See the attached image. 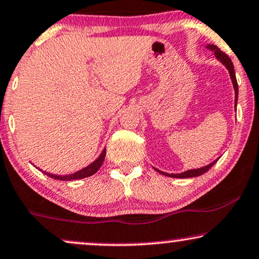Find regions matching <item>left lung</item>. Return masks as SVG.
Here are the masks:
<instances>
[{"instance_id": "left-lung-1", "label": "left lung", "mask_w": 259, "mask_h": 259, "mask_svg": "<svg viewBox=\"0 0 259 259\" xmlns=\"http://www.w3.org/2000/svg\"><path fill=\"white\" fill-rule=\"evenodd\" d=\"M206 48L208 49V51L213 52L214 57H216L217 60H219L220 62H222L224 66H226L227 70H228L230 79H232L233 87H234V92H235L234 106H235V111H236V104H238V94H239V87H238V82H236L234 65H233V62H232V60H230V58L228 57V55L224 54L223 52H221L220 49L217 48V47L214 46V45H207ZM217 160H219V158H217L216 160H213L212 163H210L208 165H205V166H202V167H199V169L187 170V171H185V172H181V174H167V172H164V171H160V170L155 169V167H154V169L157 170L159 174H161V175L167 176V177H175V179H189V177H197V176L202 175V174H205V172H206V171L210 170L211 167H212L213 165L217 163Z\"/></svg>"}]
</instances>
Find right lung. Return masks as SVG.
Here are the masks:
<instances>
[{"mask_svg":"<svg viewBox=\"0 0 259 259\" xmlns=\"http://www.w3.org/2000/svg\"><path fill=\"white\" fill-rule=\"evenodd\" d=\"M105 155H106V148H104V151L101 152V154L99 155L98 159L93 161L92 164H89L88 166H85L84 169L77 171L74 174H70V175H54V174L47 172V171H42L43 174H46L47 176L52 177L54 180H59V181H73V180H80V179H85V177H89L98 171L100 167H101L102 163L105 160Z\"/></svg>","mask_w":259,"mask_h":259,"instance_id":"obj_1","label":"right lung"}]
</instances>
